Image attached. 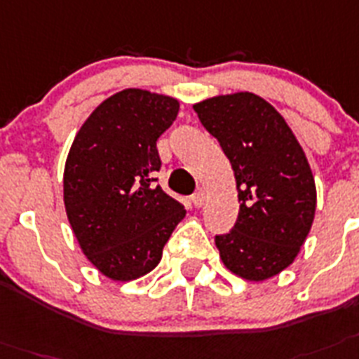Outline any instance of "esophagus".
Listing matches in <instances>:
<instances>
[{
    "label": "esophagus",
    "instance_id": "1",
    "mask_svg": "<svg viewBox=\"0 0 359 359\" xmlns=\"http://www.w3.org/2000/svg\"><path fill=\"white\" fill-rule=\"evenodd\" d=\"M191 203H194L195 208H203L204 203H206V191H204V189H198L197 194L191 197Z\"/></svg>",
    "mask_w": 359,
    "mask_h": 359
}]
</instances>
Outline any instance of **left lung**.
I'll list each match as a JSON object with an SVG mask.
<instances>
[{"mask_svg": "<svg viewBox=\"0 0 359 359\" xmlns=\"http://www.w3.org/2000/svg\"><path fill=\"white\" fill-rule=\"evenodd\" d=\"M236 175L239 215L217 236L224 266L266 281L294 263L316 213V182L303 147L273 105L254 93L219 95L194 105Z\"/></svg>", "mask_w": 359, "mask_h": 359, "instance_id": "8db88e82", "label": "left lung"}]
</instances>
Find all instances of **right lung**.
I'll use <instances>...</instances> for the list:
<instances>
[{
  "instance_id": "obj_1",
  "label": "right lung",
  "mask_w": 359,
  "mask_h": 359,
  "mask_svg": "<svg viewBox=\"0 0 359 359\" xmlns=\"http://www.w3.org/2000/svg\"><path fill=\"white\" fill-rule=\"evenodd\" d=\"M179 100L123 89L82 123L63 170V204L83 255L111 281H133L161 263L184 206L153 184L156 138L179 114Z\"/></svg>"
}]
</instances>
